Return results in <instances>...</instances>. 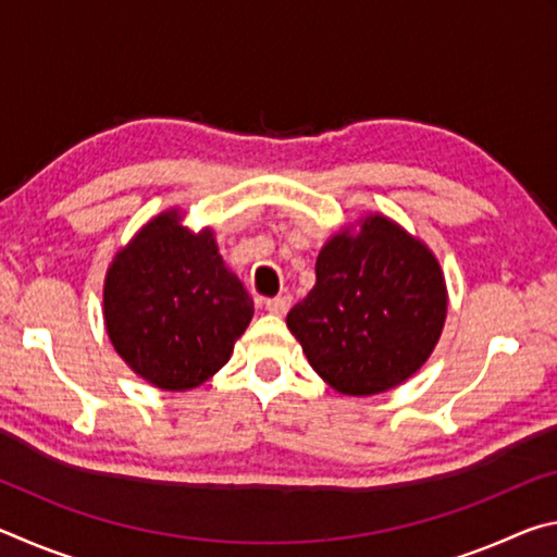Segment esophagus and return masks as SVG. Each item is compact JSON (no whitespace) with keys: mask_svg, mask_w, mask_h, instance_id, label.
I'll use <instances>...</instances> for the list:
<instances>
[{"mask_svg":"<svg viewBox=\"0 0 557 557\" xmlns=\"http://www.w3.org/2000/svg\"><path fill=\"white\" fill-rule=\"evenodd\" d=\"M289 305H292V299H289V297H275V299H268V301H265V312L275 314V317H285V314H287V309H289Z\"/></svg>","mask_w":557,"mask_h":557,"instance_id":"obj_1","label":"esophagus"}]
</instances>
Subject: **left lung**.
<instances>
[{"label": "left lung", "mask_w": 557, "mask_h": 557, "mask_svg": "<svg viewBox=\"0 0 557 557\" xmlns=\"http://www.w3.org/2000/svg\"><path fill=\"white\" fill-rule=\"evenodd\" d=\"M445 319L435 252L388 215L369 213L319 250L317 285L289 309L287 329L319 379L363 398L418 373Z\"/></svg>", "instance_id": "obj_1"}]
</instances>
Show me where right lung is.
<instances>
[{
	"label": "right lung",
	"instance_id": "obj_1",
	"mask_svg": "<svg viewBox=\"0 0 557 557\" xmlns=\"http://www.w3.org/2000/svg\"><path fill=\"white\" fill-rule=\"evenodd\" d=\"M252 312L213 231H191L178 209L162 211L132 235L102 285L110 344L139 379L172 393L219 373Z\"/></svg>",
	"mask_w": 557,
	"mask_h": 557
}]
</instances>
